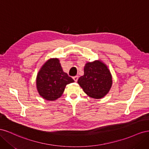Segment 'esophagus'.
Segmentation results:
<instances>
[{"label": "esophagus", "instance_id": "1", "mask_svg": "<svg viewBox=\"0 0 149 149\" xmlns=\"http://www.w3.org/2000/svg\"><path fill=\"white\" fill-rule=\"evenodd\" d=\"M73 78V79L74 80V81L75 82H76L78 81V76H74V77Z\"/></svg>", "mask_w": 149, "mask_h": 149}]
</instances>
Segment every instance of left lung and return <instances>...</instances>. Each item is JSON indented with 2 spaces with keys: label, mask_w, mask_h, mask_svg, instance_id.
I'll return each mask as SVG.
<instances>
[{
  "label": "left lung",
  "mask_w": 149,
  "mask_h": 149,
  "mask_svg": "<svg viewBox=\"0 0 149 149\" xmlns=\"http://www.w3.org/2000/svg\"><path fill=\"white\" fill-rule=\"evenodd\" d=\"M78 83L84 92L93 98H102L108 93L112 86V76L107 66L100 61L87 63L84 75Z\"/></svg>",
  "instance_id": "1"
}]
</instances>
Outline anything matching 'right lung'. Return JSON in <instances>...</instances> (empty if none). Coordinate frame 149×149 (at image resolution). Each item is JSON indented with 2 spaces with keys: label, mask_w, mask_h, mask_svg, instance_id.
Listing matches in <instances>:
<instances>
[{
  "label": "right lung",
  "mask_w": 149,
  "mask_h": 149,
  "mask_svg": "<svg viewBox=\"0 0 149 149\" xmlns=\"http://www.w3.org/2000/svg\"><path fill=\"white\" fill-rule=\"evenodd\" d=\"M74 80L63 72L57 58L48 60L37 74V88L40 95L48 101L59 98L66 84Z\"/></svg>",
  "instance_id": "right-lung-1"
}]
</instances>
